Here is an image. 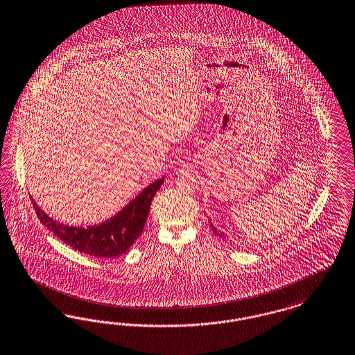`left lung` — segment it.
Returning <instances> with one entry per match:
<instances>
[{"instance_id": "obj_1", "label": "left lung", "mask_w": 355, "mask_h": 355, "mask_svg": "<svg viewBox=\"0 0 355 355\" xmlns=\"http://www.w3.org/2000/svg\"><path fill=\"white\" fill-rule=\"evenodd\" d=\"M210 226H211V228H213L214 234H215V235H216V236H220V238H223V239H226V235H225V234H223V232H222V231H220V230H218V228L215 227V226H214V225H213V223H211V222H210Z\"/></svg>"}]
</instances>
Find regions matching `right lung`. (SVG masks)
<instances>
[{
  "label": "right lung",
  "instance_id": "add662e5",
  "mask_svg": "<svg viewBox=\"0 0 355 355\" xmlns=\"http://www.w3.org/2000/svg\"><path fill=\"white\" fill-rule=\"evenodd\" d=\"M164 181L165 177H161L153 184H148L139 193V196H136L114 216L99 225L87 227L69 226L58 222L49 214L44 213L33 197L30 198L43 225L67 245L85 255L117 257L125 254L141 235L152 199Z\"/></svg>",
  "mask_w": 355,
  "mask_h": 355
}]
</instances>
